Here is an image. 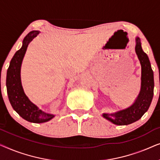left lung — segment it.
Segmentation results:
<instances>
[{
	"instance_id": "1",
	"label": "left lung",
	"mask_w": 160,
	"mask_h": 160,
	"mask_svg": "<svg viewBox=\"0 0 160 160\" xmlns=\"http://www.w3.org/2000/svg\"><path fill=\"white\" fill-rule=\"evenodd\" d=\"M135 52L141 65V89L137 100L129 108L113 113H103L104 118L117 125H128L138 121L148 111L154 95V73L150 61L143 51L140 38L137 37Z\"/></svg>"
}]
</instances>
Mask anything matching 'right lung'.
<instances>
[{
	"label": "right lung",
	"mask_w": 160,
	"mask_h": 160,
	"mask_svg": "<svg viewBox=\"0 0 160 160\" xmlns=\"http://www.w3.org/2000/svg\"><path fill=\"white\" fill-rule=\"evenodd\" d=\"M39 33L31 31L25 37L22 47L14 54L10 62L6 75L8 97L14 110L24 119L33 123L49 121L54 116L43 112L30 101L24 92L20 80V68L29 43Z\"/></svg>",
	"instance_id": "obj_1"
}]
</instances>
